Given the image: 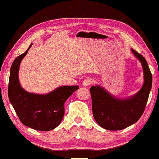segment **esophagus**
Segmentation results:
<instances>
[{
	"mask_svg": "<svg viewBox=\"0 0 159 159\" xmlns=\"http://www.w3.org/2000/svg\"><path fill=\"white\" fill-rule=\"evenodd\" d=\"M82 84H83V86H85V87H87V86H88V85L91 84V80L89 79H85L83 81Z\"/></svg>",
	"mask_w": 159,
	"mask_h": 159,
	"instance_id": "esophagus-1",
	"label": "esophagus"
}]
</instances>
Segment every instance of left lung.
<instances>
[{
	"label": "left lung",
	"instance_id": "8db88e82",
	"mask_svg": "<svg viewBox=\"0 0 159 159\" xmlns=\"http://www.w3.org/2000/svg\"><path fill=\"white\" fill-rule=\"evenodd\" d=\"M132 53L143 66L144 83L136 94L125 99H119L102 86L90 88L92 109L94 120L102 128L118 131L134 125L142 116L148 102L152 85V75L146 60L131 48Z\"/></svg>",
	"mask_w": 159,
	"mask_h": 159
}]
</instances>
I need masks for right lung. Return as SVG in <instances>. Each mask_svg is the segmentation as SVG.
<instances>
[{
	"mask_svg": "<svg viewBox=\"0 0 159 159\" xmlns=\"http://www.w3.org/2000/svg\"><path fill=\"white\" fill-rule=\"evenodd\" d=\"M31 46L32 44L25 53L16 57L11 66L8 97L25 126L37 131H51L61 122L65 114V103L79 86H60L45 94L25 91L20 85L19 70L20 63Z\"/></svg>",
	"mask_w": 159,
	"mask_h": 159,
	"instance_id": "right-lung-1",
	"label": "right lung"
}]
</instances>
